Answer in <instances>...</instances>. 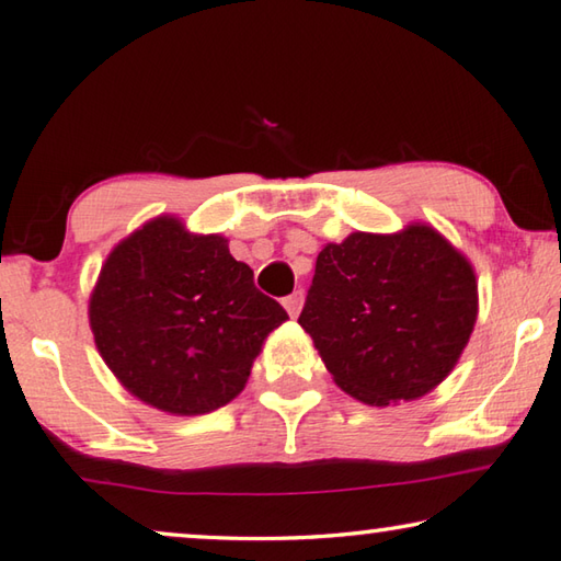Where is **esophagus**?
I'll use <instances>...</instances> for the list:
<instances>
[{"instance_id": "obj_1", "label": "esophagus", "mask_w": 561, "mask_h": 561, "mask_svg": "<svg viewBox=\"0 0 561 561\" xmlns=\"http://www.w3.org/2000/svg\"><path fill=\"white\" fill-rule=\"evenodd\" d=\"M282 304H284V309H287V314H289L291 319H297V317H299V311H301V307H304V291L299 289V291L289 294V297L284 299Z\"/></svg>"}]
</instances>
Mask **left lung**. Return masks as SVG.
I'll return each mask as SVG.
<instances>
[{"mask_svg":"<svg viewBox=\"0 0 561 561\" xmlns=\"http://www.w3.org/2000/svg\"><path fill=\"white\" fill-rule=\"evenodd\" d=\"M474 321L472 264L425 222L324 244L299 317L341 391L378 408L440 386Z\"/></svg>","mask_w":561,"mask_h":561,"instance_id":"1","label":"left lung"}]
</instances>
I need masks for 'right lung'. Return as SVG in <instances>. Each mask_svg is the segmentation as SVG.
Segmentation results:
<instances>
[{"mask_svg": "<svg viewBox=\"0 0 561 561\" xmlns=\"http://www.w3.org/2000/svg\"><path fill=\"white\" fill-rule=\"evenodd\" d=\"M287 319L227 237L190 232L175 215L153 217L113 247L89 297L111 374L170 415H203L240 396L264 339Z\"/></svg>", "mask_w": 561, "mask_h": 561, "instance_id": "1", "label": "right lung"}]
</instances>
